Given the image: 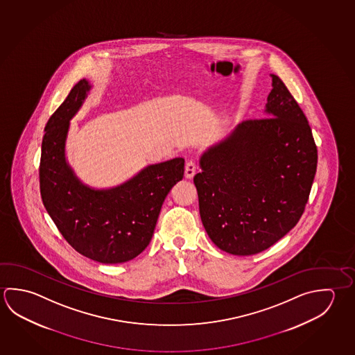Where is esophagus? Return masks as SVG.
Masks as SVG:
<instances>
[{"label": "esophagus", "instance_id": "34e87169", "mask_svg": "<svg viewBox=\"0 0 355 355\" xmlns=\"http://www.w3.org/2000/svg\"><path fill=\"white\" fill-rule=\"evenodd\" d=\"M197 171V164L193 161H188L186 164V169H184V175L186 178H192L193 175H196Z\"/></svg>", "mask_w": 355, "mask_h": 355}]
</instances>
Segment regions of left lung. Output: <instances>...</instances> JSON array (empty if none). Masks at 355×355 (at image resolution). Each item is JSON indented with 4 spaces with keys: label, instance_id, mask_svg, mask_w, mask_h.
<instances>
[{
    "label": "left lung",
    "instance_id": "8db88e82",
    "mask_svg": "<svg viewBox=\"0 0 355 355\" xmlns=\"http://www.w3.org/2000/svg\"><path fill=\"white\" fill-rule=\"evenodd\" d=\"M270 76L267 117L244 121L205 150L193 178L205 232L230 254L261 253L294 228L317 171L308 119L279 77Z\"/></svg>",
    "mask_w": 355,
    "mask_h": 355
}]
</instances>
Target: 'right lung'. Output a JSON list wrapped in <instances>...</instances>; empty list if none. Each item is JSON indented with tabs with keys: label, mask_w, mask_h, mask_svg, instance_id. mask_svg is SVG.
<instances>
[{
	"label": "right lung",
	"mask_w": 355,
	"mask_h": 355,
	"mask_svg": "<svg viewBox=\"0 0 355 355\" xmlns=\"http://www.w3.org/2000/svg\"><path fill=\"white\" fill-rule=\"evenodd\" d=\"M92 86L81 80L44 127L40 189L44 208L72 248L105 264L125 263L150 244L163 202L183 178L184 159L150 164L107 189L83 184L66 159L69 121Z\"/></svg>",
	"instance_id": "right-lung-1"
}]
</instances>
